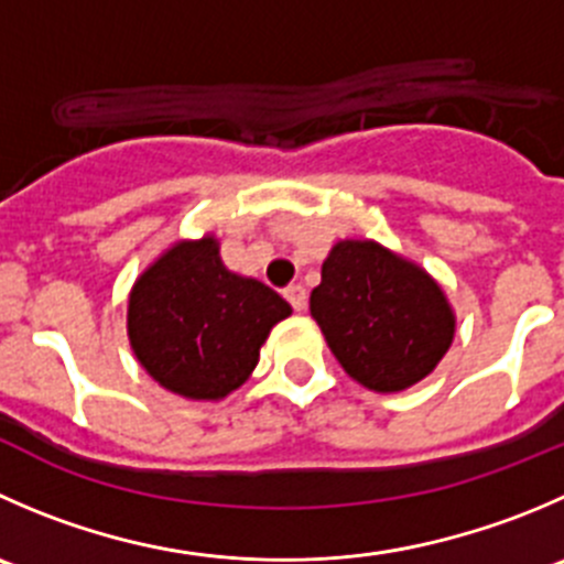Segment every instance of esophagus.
Listing matches in <instances>:
<instances>
[{"instance_id":"obj_1","label":"esophagus","mask_w":564,"mask_h":564,"mask_svg":"<svg viewBox=\"0 0 564 564\" xmlns=\"http://www.w3.org/2000/svg\"><path fill=\"white\" fill-rule=\"evenodd\" d=\"M283 297L292 303L294 311H303L305 308V300H308V294H305V286L303 283H292V286L283 289Z\"/></svg>"}]
</instances>
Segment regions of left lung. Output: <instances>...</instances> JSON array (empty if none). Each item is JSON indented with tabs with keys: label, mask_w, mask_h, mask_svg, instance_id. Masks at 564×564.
<instances>
[{
	"label": "left lung",
	"mask_w": 564,
	"mask_h": 564,
	"mask_svg": "<svg viewBox=\"0 0 564 564\" xmlns=\"http://www.w3.org/2000/svg\"><path fill=\"white\" fill-rule=\"evenodd\" d=\"M311 316L344 371L380 393L424 380L455 338V311L435 278L371 239L333 245Z\"/></svg>",
	"instance_id": "obj_1"
}]
</instances>
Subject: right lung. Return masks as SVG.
<instances>
[{"instance_id": "right-lung-1", "label": "right lung", "mask_w": 564, "mask_h": 564, "mask_svg": "<svg viewBox=\"0 0 564 564\" xmlns=\"http://www.w3.org/2000/svg\"><path fill=\"white\" fill-rule=\"evenodd\" d=\"M292 305L220 259L212 234L167 248L129 294L126 330L137 360L167 391L217 402L259 364V349Z\"/></svg>"}]
</instances>
